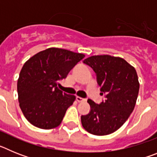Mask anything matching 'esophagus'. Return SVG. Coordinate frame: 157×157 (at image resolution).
<instances>
[{
    "label": "esophagus",
    "mask_w": 157,
    "mask_h": 157,
    "mask_svg": "<svg viewBox=\"0 0 157 157\" xmlns=\"http://www.w3.org/2000/svg\"><path fill=\"white\" fill-rule=\"evenodd\" d=\"M76 100H77V101H78V102H82V101H86V99L81 98V97H78V96H77V97H76Z\"/></svg>",
    "instance_id": "1"
}]
</instances>
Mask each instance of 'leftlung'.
<instances>
[{"mask_svg":"<svg viewBox=\"0 0 157 157\" xmlns=\"http://www.w3.org/2000/svg\"><path fill=\"white\" fill-rule=\"evenodd\" d=\"M84 63L94 69L101 94L106 96L100 105L87 101L90 112L81 116L82 125L94 135L110 134L123 125L134 110L139 91L138 75L132 65L118 56H92Z\"/></svg>","mask_w":157,"mask_h":157,"instance_id":"obj_1","label":"left lung"}]
</instances>
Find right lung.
Listing matches in <instances>:
<instances>
[{
    "instance_id": "1",
    "label": "right lung",
    "mask_w": 157,
    "mask_h": 157,
    "mask_svg": "<svg viewBox=\"0 0 157 157\" xmlns=\"http://www.w3.org/2000/svg\"><path fill=\"white\" fill-rule=\"evenodd\" d=\"M85 55L63 48H48L25 62L17 81L18 100L25 118L45 130L57 127L75 96L57 86Z\"/></svg>"
}]
</instances>
